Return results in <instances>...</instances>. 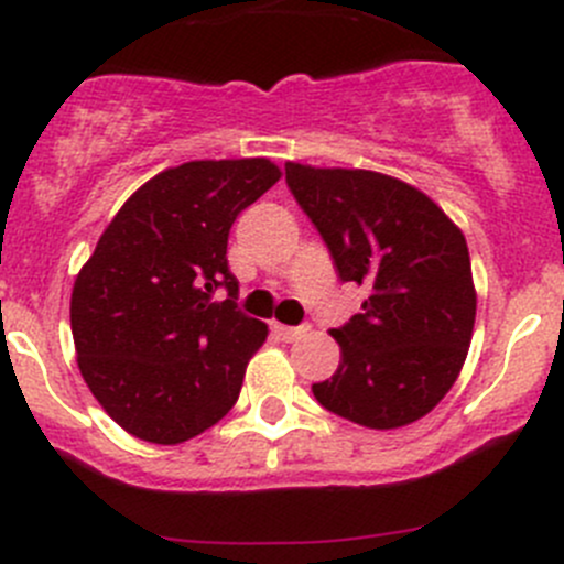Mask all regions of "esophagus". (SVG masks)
I'll return each instance as SVG.
<instances>
[{
	"label": "esophagus",
	"instance_id": "1",
	"mask_svg": "<svg viewBox=\"0 0 564 564\" xmlns=\"http://www.w3.org/2000/svg\"><path fill=\"white\" fill-rule=\"evenodd\" d=\"M272 329H275V333L281 335L283 340H297L300 335L308 333V327H305V324H303V327H289V324H272Z\"/></svg>",
	"mask_w": 564,
	"mask_h": 564
}]
</instances>
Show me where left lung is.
<instances>
[{
  "label": "left lung",
  "mask_w": 564,
  "mask_h": 564,
  "mask_svg": "<svg viewBox=\"0 0 564 564\" xmlns=\"http://www.w3.org/2000/svg\"><path fill=\"white\" fill-rule=\"evenodd\" d=\"M286 182L333 253L368 289L362 314L329 329L340 346L316 401L377 431L425 417L456 384L477 292L464 231L420 187L368 169L286 163Z\"/></svg>",
  "instance_id": "obj_1"
}]
</instances>
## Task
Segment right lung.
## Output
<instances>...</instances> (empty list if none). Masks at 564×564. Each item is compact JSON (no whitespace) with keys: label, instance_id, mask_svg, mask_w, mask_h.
<instances>
[{"label":"right lung","instance_id":"add662e5","mask_svg":"<svg viewBox=\"0 0 564 564\" xmlns=\"http://www.w3.org/2000/svg\"><path fill=\"white\" fill-rule=\"evenodd\" d=\"M281 174L270 158L166 169L119 207L78 270L70 294L78 371L135 440L180 445L237 403L270 329L215 292L237 294L229 229Z\"/></svg>","mask_w":564,"mask_h":564}]
</instances>
